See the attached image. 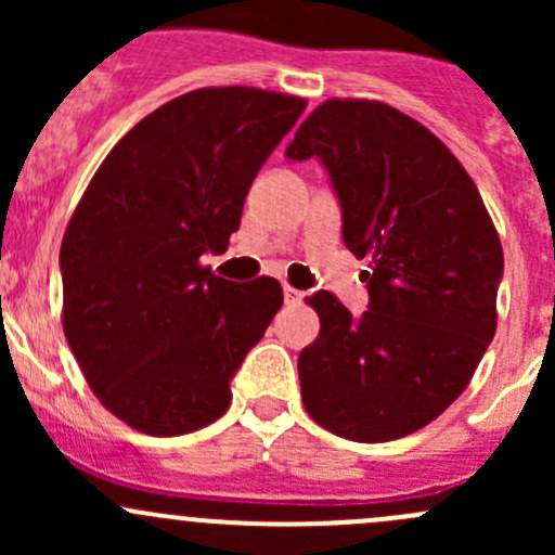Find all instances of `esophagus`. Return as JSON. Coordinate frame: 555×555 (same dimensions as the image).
Wrapping results in <instances>:
<instances>
[{
    "label": "esophagus",
    "instance_id": "34e87169",
    "mask_svg": "<svg viewBox=\"0 0 555 555\" xmlns=\"http://www.w3.org/2000/svg\"><path fill=\"white\" fill-rule=\"evenodd\" d=\"M304 298H306V293H300V289H295V287H289V284H284V304H287V306H298Z\"/></svg>",
    "mask_w": 555,
    "mask_h": 555
}]
</instances>
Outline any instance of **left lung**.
<instances>
[{
	"label": "left lung",
	"mask_w": 555,
	"mask_h": 555,
	"mask_svg": "<svg viewBox=\"0 0 555 555\" xmlns=\"http://www.w3.org/2000/svg\"><path fill=\"white\" fill-rule=\"evenodd\" d=\"M284 155L324 166L346 249L371 262L360 317L324 289L309 298L322 327L298 357L306 411L357 443L405 438L462 395L494 338V222L451 150L395 106L330 99Z\"/></svg>",
	"instance_id": "left-lung-1"
}]
</instances>
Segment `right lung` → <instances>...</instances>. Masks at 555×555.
<instances>
[{"mask_svg":"<svg viewBox=\"0 0 555 555\" xmlns=\"http://www.w3.org/2000/svg\"><path fill=\"white\" fill-rule=\"evenodd\" d=\"M298 96L201 88L112 147L61 244L64 335L93 395L144 435L195 433L282 309L276 279L228 282L222 255L268 155L304 115Z\"/></svg>","mask_w":555,"mask_h":555,"instance_id":"1","label":"right lung"}]
</instances>
